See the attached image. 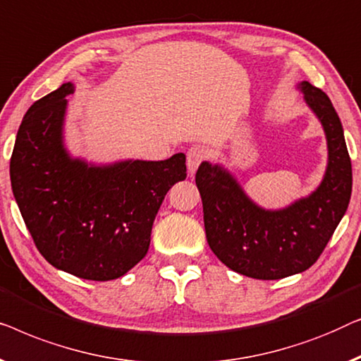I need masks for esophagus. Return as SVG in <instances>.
<instances>
[{
  "label": "esophagus",
  "instance_id": "obj_1",
  "mask_svg": "<svg viewBox=\"0 0 361 361\" xmlns=\"http://www.w3.org/2000/svg\"><path fill=\"white\" fill-rule=\"evenodd\" d=\"M206 159V150L204 147L201 145H192L188 149L186 152V165H188V171L192 175L197 170L202 161Z\"/></svg>",
  "mask_w": 361,
  "mask_h": 361
}]
</instances>
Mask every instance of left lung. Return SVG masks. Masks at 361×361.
<instances>
[{
    "mask_svg": "<svg viewBox=\"0 0 361 361\" xmlns=\"http://www.w3.org/2000/svg\"><path fill=\"white\" fill-rule=\"evenodd\" d=\"M301 90L321 119L329 145L326 176L311 196L283 211H265L221 166L202 161L196 171L211 250L231 270L257 280H280L312 267L352 195V161L331 99L309 81H302Z\"/></svg>",
    "mask_w": 361,
    "mask_h": 361,
    "instance_id": "left-lung-1",
    "label": "left lung"
}]
</instances>
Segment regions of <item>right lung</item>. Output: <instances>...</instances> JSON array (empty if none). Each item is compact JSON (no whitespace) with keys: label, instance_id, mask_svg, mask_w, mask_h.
<instances>
[{"label":"right lung","instance_id":"add662e5","mask_svg":"<svg viewBox=\"0 0 361 361\" xmlns=\"http://www.w3.org/2000/svg\"><path fill=\"white\" fill-rule=\"evenodd\" d=\"M72 83L35 101L19 126L9 175L30 237L45 260L83 280L123 276L147 255L165 195L186 178V157L88 166L62 145Z\"/></svg>","mask_w":361,"mask_h":361}]
</instances>
